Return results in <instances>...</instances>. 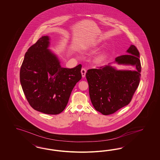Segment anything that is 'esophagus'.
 I'll return each instance as SVG.
<instances>
[{
  "label": "esophagus",
  "mask_w": 160,
  "mask_h": 160,
  "mask_svg": "<svg viewBox=\"0 0 160 160\" xmlns=\"http://www.w3.org/2000/svg\"><path fill=\"white\" fill-rule=\"evenodd\" d=\"M86 69H85L84 68H82L81 70V73H82V78H84L86 76Z\"/></svg>",
  "instance_id": "1"
}]
</instances>
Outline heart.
<instances>
[{"instance_id": "b5f03b06", "label": "heart", "mask_w": 160, "mask_h": 160, "mask_svg": "<svg viewBox=\"0 0 160 160\" xmlns=\"http://www.w3.org/2000/svg\"><path fill=\"white\" fill-rule=\"evenodd\" d=\"M104 60V56H100L98 58V60L100 61V62H102Z\"/></svg>"}]
</instances>
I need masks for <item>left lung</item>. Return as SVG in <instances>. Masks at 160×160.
I'll use <instances>...</instances> for the list:
<instances>
[{
	"mask_svg": "<svg viewBox=\"0 0 160 160\" xmlns=\"http://www.w3.org/2000/svg\"><path fill=\"white\" fill-rule=\"evenodd\" d=\"M127 52L129 54L117 57L114 63L134 66L136 70H117L108 65L89 69L86 74L92 106L103 115L113 114L128 105L138 87L141 71L140 53L134 45Z\"/></svg>",
	"mask_w": 160,
	"mask_h": 160,
	"instance_id": "1",
	"label": "left lung"
}]
</instances>
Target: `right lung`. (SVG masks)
<instances>
[{
  "mask_svg": "<svg viewBox=\"0 0 160 160\" xmlns=\"http://www.w3.org/2000/svg\"><path fill=\"white\" fill-rule=\"evenodd\" d=\"M49 37L40 38L29 48L20 70V81L29 104L36 111L58 114L68 104L76 83L81 80L82 65L61 67L49 49Z\"/></svg>",
  "mask_w": 160,
  "mask_h": 160,
  "instance_id": "1",
  "label": "right lung"
}]
</instances>
